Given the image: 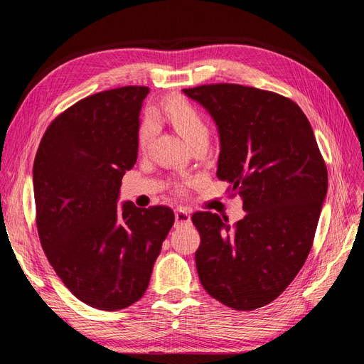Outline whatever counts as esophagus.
<instances>
[{"instance_id": "esophagus-1", "label": "esophagus", "mask_w": 364, "mask_h": 364, "mask_svg": "<svg viewBox=\"0 0 364 364\" xmlns=\"http://www.w3.org/2000/svg\"><path fill=\"white\" fill-rule=\"evenodd\" d=\"M174 218H176V226H183V225H190L191 217L190 214L185 211V209L179 208L174 211Z\"/></svg>"}]
</instances>
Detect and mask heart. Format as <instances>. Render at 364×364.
<instances>
[{"mask_svg":"<svg viewBox=\"0 0 364 364\" xmlns=\"http://www.w3.org/2000/svg\"><path fill=\"white\" fill-rule=\"evenodd\" d=\"M153 117L170 123L174 130L183 138L186 144H188V147L197 144V142L209 141V126L205 117L199 112V109L193 106L190 102H186L185 98H168V100H165L161 105ZM155 123L150 118L144 119L138 135L139 149H147L150 141L155 136Z\"/></svg>","mask_w":364,"mask_h":364,"instance_id":"heart-1","label":"heart"}]
</instances>
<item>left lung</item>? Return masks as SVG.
Segmentation results:
<instances>
[{"mask_svg": "<svg viewBox=\"0 0 364 364\" xmlns=\"http://www.w3.org/2000/svg\"><path fill=\"white\" fill-rule=\"evenodd\" d=\"M183 94L213 117L217 178L243 200L234 226L213 213L191 220L200 234L196 266L209 296L255 310L289 287L311 250L328 171L310 121L290 98L257 87L202 85Z\"/></svg>", "mask_w": 364, "mask_h": 364, "instance_id": "8db88e82", "label": "left lung"}]
</instances>
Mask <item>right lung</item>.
<instances>
[{"mask_svg": "<svg viewBox=\"0 0 364 364\" xmlns=\"http://www.w3.org/2000/svg\"><path fill=\"white\" fill-rule=\"evenodd\" d=\"M147 94L124 86L77 102L48 126L33 164L42 249L65 287L105 311L141 299L174 223L167 206H117Z\"/></svg>", "mask_w": 364, "mask_h": 364, "instance_id": "add662e5", "label": "right lung"}]
</instances>
